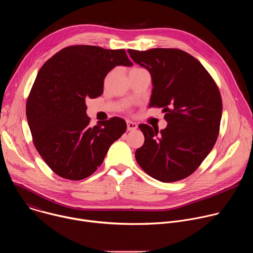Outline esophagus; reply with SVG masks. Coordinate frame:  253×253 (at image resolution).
<instances>
[{
    "instance_id": "1",
    "label": "esophagus",
    "mask_w": 253,
    "mask_h": 253,
    "mask_svg": "<svg viewBox=\"0 0 253 253\" xmlns=\"http://www.w3.org/2000/svg\"><path fill=\"white\" fill-rule=\"evenodd\" d=\"M138 127V125L132 121H127V130L128 131H133L136 130Z\"/></svg>"
}]
</instances>
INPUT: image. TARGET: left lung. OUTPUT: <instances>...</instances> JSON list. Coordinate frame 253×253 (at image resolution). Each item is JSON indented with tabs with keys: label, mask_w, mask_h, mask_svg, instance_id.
Here are the masks:
<instances>
[{
	"label": "left lung",
	"mask_w": 253,
	"mask_h": 253,
	"mask_svg": "<svg viewBox=\"0 0 253 253\" xmlns=\"http://www.w3.org/2000/svg\"><path fill=\"white\" fill-rule=\"evenodd\" d=\"M132 60L152 78L149 107L162 108L167 127L160 132L140 124L144 144L136 150L139 166L162 182L191 175L212 150L219 134L222 100L202 64L179 49H129Z\"/></svg>",
	"instance_id": "1"
}]
</instances>
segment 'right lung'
Wrapping results in <instances>:
<instances>
[{"label":"right lung","mask_w":253,"mask_h":253,"mask_svg":"<svg viewBox=\"0 0 253 253\" xmlns=\"http://www.w3.org/2000/svg\"><path fill=\"white\" fill-rule=\"evenodd\" d=\"M132 65L123 49L76 45L62 49L40 69L26 114L36 149L60 177L76 181L93 174L125 133L126 122L119 117L90 127L85 101L102 95L113 68Z\"/></svg>","instance_id":"add662e5"}]
</instances>
